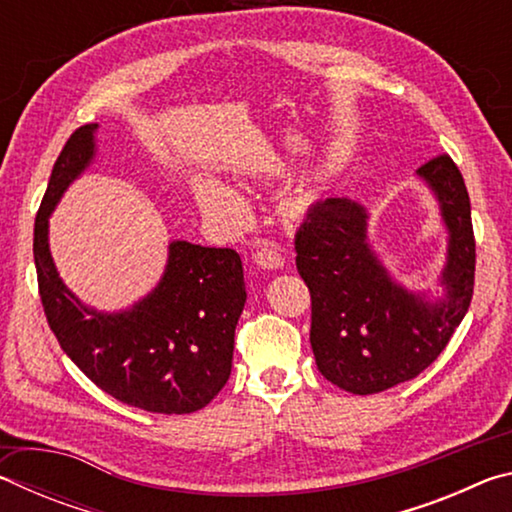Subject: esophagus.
Returning <instances> with one entry per match:
<instances>
[{
    "label": "esophagus",
    "instance_id": "obj_1",
    "mask_svg": "<svg viewBox=\"0 0 512 512\" xmlns=\"http://www.w3.org/2000/svg\"><path fill=\"white\" fill-rule=\"evenodd\" d=\"M255 262L262 268H282L284 257L273 244H264L255 250Z\"/></svg>",
    "mask_w": 512,
    "mask_h": 512
}]
</instances>
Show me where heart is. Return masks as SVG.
<instances>
[{
    "instance_id": "heart-1",
    "label": "heart",
    "mask_w": 512,
    "mask_h": 512,
    "mask_svg": "<svg viewBox=\"0 0 512 512\" xmlns=\"http://www.w3.org/2000/svg\"><path fill=\"white\" fill-rule=\"evenodd\" d=\"M196 194H198V203H201V207L207 214L221 216V219H228V221L244 219L246 205L230 187L216 183V180H201Z\"/></svg>"
}]
</instances>
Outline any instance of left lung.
I'll list each match as a JSON object with an SVG mask.
<instances>
[{
	"instance_id": "obj_1",
	"label": "left lung",
	"mask_w": 512,
	"mask_h": 512,
	"mask_svg": "<svg viewBox=\"0 0 512 512\" xmlns=\"http://www.w3.org/2000/svg\"><path fill=\"white\" fill-rule=\"evenodd\" d=\"M449 230L445 298L427 300L393 282L366 241L368 214L350 198H320L296 232V266L311 296V350L327 381L372 395L429 368L467 314L476 241L470 194L447 153L418 169Z\"/></svg>"
}]
</instances>
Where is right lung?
<instances>
[{
    "instance_id": "add662e5",
    "label": "right lung",
    "mask_w": 512,
    "mask_h": 512,
    "mask_svg": "<svg viewBox=\"0 0 512 512\" xmlns=\"http://www.w3.org/2000/svg\"><path fill=\"white\" fill-rule=\"evenodd\" d=\"M97 124L69 135L51 171L33 228V259L47 323L90 381L137 409L183 415L219 395L230 377L235 327L244 311L237 250L171 241L164 277L133 309L99 314L60 280L49 253L47 219L67 185L94 155Z\"/></svg>"
}]
</instances>
